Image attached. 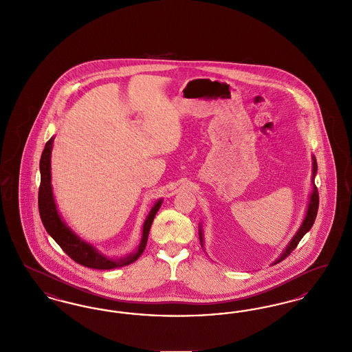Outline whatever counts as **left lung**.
<instances>
[{
  "label": "left lung",
  "mask_w": 352,
  "mask_h": 352,
  "mask_svg": "<svg viewBox=\"0 0 352 352\" xmlns=\"http://www.w3.org/2000/svg\"><path fill=\"white\" fill-rule=\"evenodd\" d=\"M313 161H314V162H313V184H314V177H316V174H317V162H316V158H313ZM318 207V188H317V186L314 184L313 194H311V198H310V204H309V208H307V214H306V218H305L303 223H302L301 228H300V231L296 234V236L293 237V240L290 241V244H289V245H287V248L285 250L284 253H283V256L276 261V264H277V263H280V261H283V260L286 258L292 252L294 251V250L297 248L298 243L301 241L302 237L305 236V234H306L307 231H310V228L313 227V224H314V221H316V218H317ZM199 237H201V232H199Z\"/></svg>",
  "instance_id": "1"
}]
</instances>
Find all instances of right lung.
<instances>
[{
    "label": "right lung",
    "mask_w": 352,
    "mask_h": 352,
    "mask_svg": "<svg viewBox=\"0 0 352 352\" xmlns=\"http://www.w3.org/2000/svg\"><path fill=\"white\" fill-rule=\"evenodd\" d=\"M52 141L54 140L50 138L46 142V146L42 151V157H41V162H39L41 184H39V191H38V208H39V215H41L46 231L75 263L87 267V268L108 270V269L121 268V267H126V265L132 264L142 254V252L145 251L151 223L154 220L157 211L160 210L162 201H158L154 204L149 217L145 220L141 244L137 251L124 258H120V260H109V258L101 256L100 253H98L94 250V247L82 241L76 234H72V231L66 227V224L62 221V219L56 211V206H55L52 190H51L50 155Z\"/></svg>",
    "instance_id": "right-lung-1"
}]
</instances>
